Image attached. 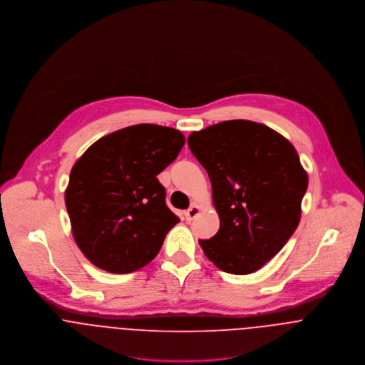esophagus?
<instances>
[{"instance_id": "34e87169", "label": "esophagus", "mask_w": 365, "mask_h": 365, "mask_svg": "<svg viewBox=\"0 0 365 365\" xmlns=\"http://www.w3.org/2000/svg\"><path fill=\"white\" fill-rule=\"evenodd\" d=\"M200 211H202V208H200L197 204H193V205H190L189 210L185 212V217H186L187 221H192L193 218H196V217L200 214Z\"/></svg>"}]
</instances>
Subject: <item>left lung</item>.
<instances>
[{
    "label": "left lung",
    "mask_w": 365,
    "mask_h": 365,
    "mask_svg": "<svg viewBox=\"0 0 365 365\" xmlns=\"http://www.w3.org/2000/svg\"><path fill=\"white\" fill-rule=\"evenodd\" d=\"M187 144L208 173L218 232L199 241L220 270L249 274L283 247L301 220L308 173L276 130L228 120L193 131Z\"/></svg>",
    "instance_id": "8db88e82"
}]
</instances>
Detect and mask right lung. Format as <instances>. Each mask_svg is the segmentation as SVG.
<instances>
[{
  "mask_svg": "<svg viewBox=\"0 0 365 365\" xmlns=\"http://www.w3.org/2000/svg\"><path fill=\"white\" fill-rule=\"evenodd\" d=\"M183 144L179 130L135 124L99 138L74 163L64 199L74 241L92 264L124 274L158 255L179 218L157 175Z\"/></svg>",
  "mask_w": 365,
  "mask_h": 365,
  "instance_id": "right-lung-1",
  "label": "right lung"
}]
</instances>
